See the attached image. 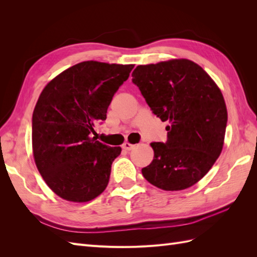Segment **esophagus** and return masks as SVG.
<instances>
[{
  "instance_id": "34e87169",
  "label": "esophagus",
  "mask_w": 257,
  "mask_h": 257,
  "mask_svg": "<svg viewBox=\"0 0 257 257\" xmlns=\"http://www.w3.org/2000/svg\"><path fill=\"white\" fill-rule=\"evenodd\" d=\"M135 147V145H132L131 143H128V142H126V143H124L123 145H122V148L124 150H127V151H130V150H132L133 149V148Z\"/></svg>"
}]
</instances>
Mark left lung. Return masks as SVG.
Segmentation results:
<instances>
[{"label":"left lung","instance_id":"left-lung-1","mask_svg":"<svg viewBox=\"0 0 257 257\" xmlns=\"http://www.w3.org/2000/svg\"><path fill=\"white\" fill-rule=\"evenodd\" d=\"M133 82L166 126L167 142L151 143L147 181L164 191H181L197 183L223 149L227 109L220 88L203 67L188 59L138 65Z\"/></svg>","mask_w":257,"mask_h":257}]
</instances>
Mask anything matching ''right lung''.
<instances>
[{
  "label": "right lung",
  "instance_id": "1",
  "mask_svg": "<svg viewBox=\"0 0 257 257\" xmlns=\"http://www.w3.org/2000/svg\"><path fill=\"white\" fill-rule=\"evenodd\" d=\"M133 64L84 61L50 80L32 116L34 161L50 190L73 203L96 198L109 182L121 147L99 143L94 126L106 120L116 90Z\"/></svg>",
  "mask_w": 257,
  "mask_h": 257
}]
</instances>
